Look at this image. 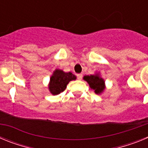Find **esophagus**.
<instances>
[{
    "mask_svg": "<svg viewBox=\"0 0 148 148\" xmlns=\"http://www.w3.org/2000/svg\"><path fill=\"white\" fill-rule=\"evenodd\" d=\"M77 77H78V79H79V80H81L82 78V77H83V75L82 74H77Z\"/></svg>",
    "mask_w": 148,
    "mask_h": 148,
    "instance_id": "esophagus-1",
    "label": "esophagus"
}]
</instances>
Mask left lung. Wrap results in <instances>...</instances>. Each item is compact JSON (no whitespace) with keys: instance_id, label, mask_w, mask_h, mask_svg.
Listing matches in <instances>:
<instances>
[{"instance_id":"obj_1","label":"left lung","mask_w":148,"mask_h":148,"mask_svg":"<svg viewBox=\"0 0 148 148\" xmlns=\"http://www.w3.org/2000/svg\"><path fill=\"white\" fill-rule=\"evenodd\" d=\"M83 79L88 83L90 88L98 95H101L105 90V81L101 78L99 73L90 75H84Z\"/></svg>"}]
</instances>
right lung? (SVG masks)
Instances as JSON below:
<instances>
[{"label": "right lung", "instance_id": "add662e5", "mask_svg": "<svg viewBox=\"0 0 148 148\" xmlns=\"http://www.w3.org/2000/svg\"><path fill=\"white\" fill-rule=\"evenodd\" d=\"M75 79L76 76L71 72L66 73L62 70L56 69L53 71L49 79L48 84L49 91L53 95H58L64 91L69 82Z\"/></svg>", "mask_w": 148, "mask_h": 148}]
</instances>
